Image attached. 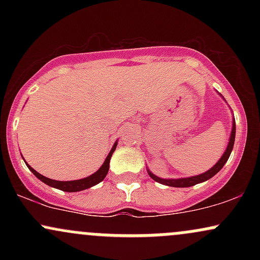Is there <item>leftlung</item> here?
I'll use <instances>...</instances> for the list:
<instances>
[{"label":"left lung","instance_id":"obj_1","mask_svg":"<svg viewBox=\"0 0 260 260\" xmlns=\"http://www.w3.org/2000/svg\"><path fill=\"white\" fill-rule=\"evenodd\" d=\"M221 96V95H220ZM223 99V96H221ZM235 137H236V123H235V117L234 121H232V129H231V134H230V140L228 143V147H226L225 151H223L222 156L220 157L219 161L213 166L210 170L208 171L203 172L201 175L197 176H190V177H183V178H160L157 177L156 175H154L150 170H148V175L153 178L154 181L159 182L161 184H165V186H170V187H178V188H186V187H192L194 184L202 183V182H205L208 180H210L213 176H215L217 172L220 171L223 168L226 162H228L230 155H231L232 149H234V144H235Z\"/></svg>","mask_w":260,"mask_h":260}]
</instances>
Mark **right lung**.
I'll return each instance as SVG.
<instances>
[{"mask_svg": "<svg viewBox=\"0 0 260 260\" xmlns=\"http://www.w3.org/2000/svg\"><path fill=\"white\" fill-rule=\"evenodd\" d=\"M117 142L118 140H116V142L113 143L111 150H110V153L106 156V159H105V161H104L103 165L100 166V169L98 170L96 172H94L92 175L88 176V177H85V178H80V180H76V181L51 180V178H47L41 174H39V172L35 171L31 166H29L28 164H26V166H28V169L30 170L32 174L37 176L39 180H40L41 182H44V183H46L47 186L57 188V189L63 190V192H79V190L88 189V188H90L92 186H95V184L100 183V182L106 177L107 172H109V169H110V160H111L113 151H115L116 147H117Z\"/></svg>", "mask_w": 260, "mask_h": 260, "instance_id": "1", "label": "right lung"}]
</instances>
